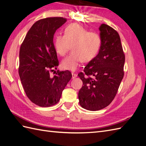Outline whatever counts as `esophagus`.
I'll list each match as a JSON object with an SVG mask.
<instances>
[{"instance_id":"1","label":"esophagus","mask_w":146,"mask_h":146,"mask_svg":"<svg viewBox=\"0 0 146 146\" xmlns=\"http://www.w3.org/2000/svg\"><path fill=\"white\" fill-rule=\"evenodd\" d=\"M72 78H75L76 77H77V74H75L74 72L72 73Z\"/></svg>"}]
</instances>
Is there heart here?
Returning <instances> with one entry per match:
<instances>
[{"label":"heart","mask_w":146,"mask_h":146,"mask_svg":"<svg viewBox=\"0 0 146 146\" xmlns=\"http://www.w3.org/2000/svg\"><path fill=\"white\" fill-rule=\"evenodd\" d=\"M102 44L100 35L88 30L77 23L67 26L64 35L59 34L54 38V47L58 54L64 56L70 49L72 52L61 62L62 68L75 71L82 61H92L99 53Z\"/></svg>","instance_id":"1"}]
</instances>
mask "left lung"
Returning a JSON list of instances; mask_svg holds the SVG:
<instances>
[{"label": "left lung", "instance_id": "1", "mask_svg": "<svg viewBox=\"0 0 146 146\" xmlns=\"http://www.w3.org/2000/svg\"><path fill=\"white\" fill-rule=\"evenodd\" d=\"M102 44L100 52L78 74L83 82L78 92L79 104L88 111H99L109 106L115 98L124 76L125 54L120 37L107 25L100 27Z\"/></svg>", "mask_w": 146, "mask_h": 146}]
</instances>
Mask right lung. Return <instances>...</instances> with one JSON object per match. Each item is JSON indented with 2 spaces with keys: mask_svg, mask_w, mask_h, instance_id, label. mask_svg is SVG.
<instances>
[{
  "mask_svg": "<svg viewBox=\"0 0 146 146\" xmlns=\"http://www.w3.org/2000/svg\"><path fill=\"white\" fill-rule=\"evenodd\" d=\"M67 19L52 17L35 22L27 32L19 50L18 69L23 88L27 98L40 107L57 104L72 78L69 70L51 77L50 72L59 65L53 44L56 31Z\"/></svg>",
  "mask_w": 146,
  "mask_h": 146,
  "instance_id": "add662e5",
  "label": "right lung"
}]
</instances>
